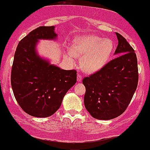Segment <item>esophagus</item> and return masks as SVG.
I'll return each mask as SVG.
<instances>
[{
    "label": "esophagus",
    "instance_id": "34e87169",
    "mask_svg": "<svg viewBox=\"0 0 150 150\" xmlns=\"http://www.w3.org/2000/svg\"><path fill=\"white\" fill-rule=\"evenodd\" d=\"M82 80V76L81 74H77V81H81Z\"/></svg>",
    "mask_w": 150,
    "mask_h": 150
}]
</instances>
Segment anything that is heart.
<instances>
[{
  "mask_svg": "<svg viewBox=\"0 0 150 150\" xmlns=\"http://www.w3.org/2000/svg\"><path fill=\"white\" fill-rule=\"evenodd\" d=\"M115 50V44L109 38L89 35L78 37L71 46V51L67 56L70 63H74V58L81 57V66L84 71L94 73L109 62Z\"/></svg>",
  "mask_w": 150,
  "mask_h": 150,
  "instance_id": "b5f03b06",
  "label": "heart"
}]
</instances>
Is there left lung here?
<instances>
[{
    "label": "left lung",
    "mask_w": 150,
    "mask_h": 150,
    "mask_svg": "<svg viewBox=\"0 0 150 150\" xmlns=\"http://www.w3.org/2000/svg\"><path fill=\"white\" fill-rule=\"evenodd\" d=\"M118 57L96 73L83 79L84 106L93 117L108 120L122 115L128 106L139 81L137 57L133 47L116 33Z\"/></svg>",
    "instance_id": "1"
}]
</instances>
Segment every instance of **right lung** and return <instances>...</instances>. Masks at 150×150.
Returning <instances> with one entry per match:
<instances>
[{
  "label": "right lung",
  "mask_w": 150,
  "mask_h": 150,
  "mask_svg": "<svg viewBox=\"0 0 150 150\" xmlns=\"http://www.w3.org/2000/svg\"><path fill=\"white\" fill-rule=\"evenodd\" d=\"M54 26H41L19 42L14 54L11 84L14 97L25 112L47 117L61 106L63 97L76 82V71L63 70L38 55V39L54 40Z\"/></svg>",
  "instance_id": "1"
}]
</instances>
